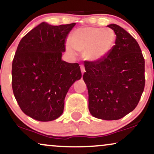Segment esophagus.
<instances>
[{"mask_svg":"<svg viewBox=\"0 0 154 154\" xmlns=\"http://www.w3.org/2000/svg\"><path fill=\"white\" fill-rule=\"evenodd\" d=\"M80 68H81V71H82V75L84 74V72H85V66L83 65H80Z\"/></svg>","mask_w":154,"mask_h":154,"instance_id":"1","label":"esophagus"}]
</instances>
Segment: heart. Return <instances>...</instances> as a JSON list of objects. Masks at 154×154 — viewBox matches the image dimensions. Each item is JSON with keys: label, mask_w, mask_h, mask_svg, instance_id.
Segmentation results:
<instances>
[{"label": "heart", "mask_w": 154, "mask_h": 154, "mask_svg": "<svg viewBox=\"0 0 154 154\" xmlns=\"http://www.w3.org/2000/svg\"><path fill=\"white\" fill-rule=\"evenodd\" d=\"M71 44L75 50L84 52L87 60L97 61L109 53L114 46L116 35L111 28L86 27L77 29L71 35ZM72 47L68 44L67 50L72 52Z\"/></svg>", "instance_id": "b5f03b06"}]
</instances>
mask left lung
Here are the masks:
<instances>
[{"instance_id": "8db88e82", "label": "left lung", "mask_w": 154, "mask_h": 154, "mask_svg": "<svg viewBox=\"0 0 154 154\" xmlns=\"http://www.w3.org/2000/svg\"><path fill=\"white\" fill-rule=\"evenodd\" d=\"M115 45L97 61H85L83 79L94 117L117 120L137 107L145 86V61L137 40L116 24Z\"/></svg>"}]
</instances>
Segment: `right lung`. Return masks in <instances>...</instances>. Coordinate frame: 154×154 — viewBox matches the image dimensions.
Listing matches in <instances>:
<instances>
[{
    "label": "right lung",
    "instance_id": "add662e5",
    "mask_svg": "<svg viewBox=\"0 0 154 154\" xmlns=\"http://www.w3.org/2000/svg\"><path fill=\"white\" fill-rule=\"evenodd\" d=\"M75 25L43 22L19 42L12 64L13 91L21 110L34 119L49 122L60 116L68 90L82 77L78 63L62 60Z\"/></svg>",
    "mask_w": 154,
    "mask_h": 154
}]
</instances>
